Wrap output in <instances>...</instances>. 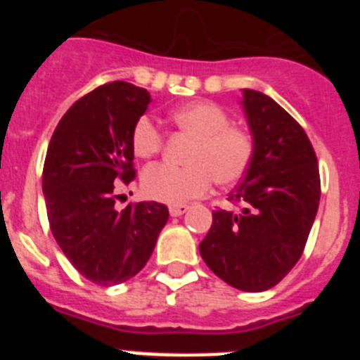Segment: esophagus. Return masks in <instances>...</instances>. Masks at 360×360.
Returning a JSON list of instances; mask_svg holds the SVG:
<instances>
[{
    "mask_svg": "<svg viewBox=\"0 0 360 360\" xmlns=\"http://www.w3.org/2000/svg\"><path fill=\"white\" fill-rule=\"evenodd\" d=\"M187 205H169V214L171 216H182L184 212H187Z\"/></svg>",
    "mask_w": 360,
    "mask_h": 360,
    "instance_id": "obj_1",
    "label": "esophagus"
}]
</instances>
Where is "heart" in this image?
<instances>
[{"label":"heart","instance_id":"heart-1","mask_svg":"<svg viewBox=\"0 0 360 360\" xmlns=\"http://www.w3.org/2000/svg\"><path fill=\"white\" fill-rule=\"evenodd\" d=\"M171 120L193 141L186 155L189 165H149L142 173V189L149 198L178 205L207 195L214 180L219 186H234L249 173L256 155L254 136L231 124L224 108L195 101L171 111ZM131 146L136 157H155L164 148V133L149 117H141L133 126Z\"/></svg>","mask_w":360,"mask_h":360}]
</instances>
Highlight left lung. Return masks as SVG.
I'll return each instance as SVG.
<instances>
[{"mask_svg":"<svg viewBox=\"0 0 360 360\" xmlns=\"http://www.w3.org/2000/svg\"><path fill=\"white\" fill-rule=\"evenodd\" d=\"M243 108L256 155L229 195L243 211H212L200 254L231 287L263 292L276 287L303 254L319 207L321 178L310 139L288 111L254 90H243Z\"/></svg>","mask_w":360,"mask_h":360,"instance_id":"left-lung-1","label":"left lung"}]
</instances>
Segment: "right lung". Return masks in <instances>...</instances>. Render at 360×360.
I'll list each match as a JSON object with an SVG mask.
<instances>
[{
	"mask_svg": "<svg viewBox=\"0 0 360 360\" xmlns=\"http://www.w3.org/2000/svg\"><path fill=\"white\" fill-rule=\"evenodd\" d=\"M149 101L131 82L98 86L70 106L46 149L43 193L52 234L79 274L101 287L139 274L169 219L158 202L115 209L119 187L136 176L131 131Z\"/></svg>",
	"mask_w": 360,
	"mask_h": 360,
	"instance_id": "right-lung-1",
	"label": "right lung"
}]
</instances>
